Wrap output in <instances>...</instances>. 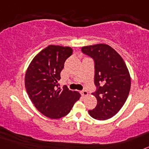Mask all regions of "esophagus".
<instances>
[{
  "instance_id": "esophagus-1",
  "label": "esophagus",
  "mask_w": 149,
  "mask_h": 149,
  "mask_svg": "<svg viewBox=\"0 0 149 149\" xmlns=\"http://www.w3.org/2000/svg\"><path fill=\"white\" fill-rule=\"evenodd\" d=\"M81 95H84V96H86V95H88L87 91L85 90V89H83V90L81 91Z\"/></svg>"
}]
</instances>
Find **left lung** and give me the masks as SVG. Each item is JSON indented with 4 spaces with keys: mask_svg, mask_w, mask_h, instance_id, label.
I'll return each instance as SVG.
<instances>
[{
    "mask_svg": "<svg viewBox=\"0 0 149 149\" xmlns=\"http://www.w3.org/2000/svg\"><path fill=\"white\" fill-rule=\"evenodd\" d=\"M81 51L94 62L96 89L93 94L97 98V105L89 110V115L97 120L110 119L120 110L130 92L131 77L127 65L107 45L86 46Z\"/></svg>",
    "mask_w": 149,
    "mask_h": 149,
    "instance_id": "obj_1",
    "label": "left lung"
}]
</instances>
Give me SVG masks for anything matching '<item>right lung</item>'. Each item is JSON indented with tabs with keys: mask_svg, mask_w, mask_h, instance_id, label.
<instances>
[{
	"mask_svg": "<svg viewBox=\"0 0 149 149\" xmlns=\"http://www.w3.org/2000/svg\"><path fill=\"white\" fill-rule=\"evenodd\" d=\"M73 53L70 47L49 45L30 63L25 74V88L30 100L41 113L50 119H60L70 112L81 95L58 81L66 59Z\"/></svg>",
	"mask_w": 149,
	"mask_h": 149,
	"instance_id": "obj_1",
	"label": "right lung"
}]
</instances>
